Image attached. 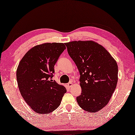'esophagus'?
Here are the masks:
<instances>
[{"label":"esophagus","mask_w":135,"mask_h":135,"mask_svg":"<svg viewBox=\"0 0 135 135\" xmlns=\"http://www.w3.org/2000/svg\"><path fill=\"white\" fill-rule=\"evenodd\" d=\"M73 85V82L71 81L69 82L68 83V86L69 87H71Z\"/></svg>","instance_id":"34e87169"}]
</instances>
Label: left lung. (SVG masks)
<instances>
[{"label": "left lung", "mask_w": 135, "mask_h": 135, "mask_svg": "<svg viewBox=\"0 0 135 135\" xmlns=\"http://www.w3.org/2000/svg\"><path fill=\"white\" fill-rule=\"evenodd\" d=\"M65 45L80 74L82 92L76 98L79 106L91 113L100 110L117 87L116 61L103 47L92 41H73Z\"/></svg>", "instance_id": "1"}]
</instances>
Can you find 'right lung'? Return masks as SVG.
I'll list each match as a JSON object with an SVG mask.
<instances>
[{
    "label": "right lung",
    "mask_w": 135,
    "mask_h": 135,
    "mask_svg": "<svg viewBox=\"0 0 135 135\" xmlns=\"http://www.w3.org/2000/svg\"><path fill=\"white\" fill-rule=\"evenodd\" d=\"M66 49L61 43L38 45L26 53L16 71L19 90L27 104L36 113L48 114L60 104L65 87L51 80L54 65Z\"/></svg>",
    "instance_id": "add662e5"
}]
</instances>
